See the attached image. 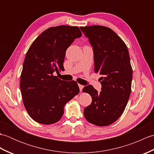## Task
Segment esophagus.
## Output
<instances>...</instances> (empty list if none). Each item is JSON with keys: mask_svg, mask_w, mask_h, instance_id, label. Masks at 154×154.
<instances>
[{"mask_svg": "<svg viewBox=\"0 0 154 154\" xmlns=\"http://www.w3.org/2000/svg\"><path fill=\"white\" fill-rule=\"evenodd\" d=\"M79 87L80 91H82V90H83V85H79Z\"/></svg>", "mask_w": 154, "mask_h": 154, "instance_id": "obj_1", "label": "esophagus"}]
</instances>
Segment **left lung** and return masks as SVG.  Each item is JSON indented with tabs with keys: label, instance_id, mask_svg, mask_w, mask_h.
Here are the masks:
<instances>
[{
	"label": "left lung",
	"instance_id": "obj_1",
	"mask_svg": "<svg viewBox=\"0 0 154 154\" xmlns=\"http://www.w3.org/2000/svg\"><path fill=\"white\" fill-rule=\"evenodd\" d=\"M94 50L95 73L100 78V93L92 85L83 89L92 97L84 109L88 122L97 126L110 125L122 115L131 93L132 68L125 43L110 28L103 26L80 27Z\"/></svg>",
	"mask_w": 154,
	"mask_h": 154
}]
</instances>
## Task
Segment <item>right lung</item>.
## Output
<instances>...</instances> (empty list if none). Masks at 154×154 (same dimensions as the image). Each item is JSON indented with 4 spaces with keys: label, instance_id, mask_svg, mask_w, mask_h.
I'll return each mask as SVG.
<instances>
[{
    "label": "right lung",
    "instance_id": "obj_1",
    "mask_svg": "<svg viewBox=\"0 0 154 154\" xmlns=\"http://www.w3.org/2000/svg\"><path fill=\"white\" fill-rule=\"evenodd\" d=\"M81 35L77 26L50 27L29 48L20 87L25 109L35 122L42 124L58 122L65 104L79 93L76 81L61 80L54 73L64 69L65 51Z\"/></svg>",
    "mask_w": 154,
    "mask_h": 154
}]
</instances>
